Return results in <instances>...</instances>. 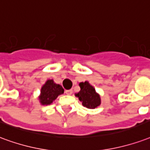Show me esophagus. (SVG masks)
Listing matches in <instances>:
<instances>
[{
	"label": "esophagus",
	"mask_w": 150,
	"mask_h": 150,
	"mask_svg": "<svg viewBox=\"0 0 150 150\" xmlns=\"http://www.w3.org/2000/svg\"><path fill=\"white\" fill-rule=\"evenodd\" d=\"M73 91H72V90H67L66 91V94L68 95H71Z\"/></svg>",
	"instance_id": "obj_1"
}]
</instances>
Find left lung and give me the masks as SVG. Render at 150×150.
I'll use <instances>...</instances> for the list:
<instances>
[{
    "instance_id": "8db88e82",
    "label": "left lung",
    "mask_w": 150,
    "mask_h": 150,
    "mask_svg": "<svg viewBox=\"0 0 150 150\" xmlns=\"http://www.w3.org/2000/svg\"><path fill=\"white\" fill-rule=\"evenodd\" d=\"M79 85L80 86V91L78 93H75V96L79 98V100L84 107L87 109H95L100 106V95L88 81L81 82Z\"/></svg>"
}]
</instances>
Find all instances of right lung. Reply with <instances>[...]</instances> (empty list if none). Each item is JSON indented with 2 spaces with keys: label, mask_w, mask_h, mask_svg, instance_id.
<instances>
[{
  "label": "right lung",
  "mask_w": 150,
  "mask_h": 150,
  "mask_svg": "<svg viewBox=\"0 0 150 150\" xmlns=\"http://www.w3.org/2000/svg\"><path fill=\"white\" fill-rule=\"evenodd\" d=\"M64 93V88L59 84L55 83L53 79H47L42 86L40 94L39 95V101L41 105H50L57 98L59 95Z\"/></svg>",
  "instance_id": "add662e5"
}]
</instances>
